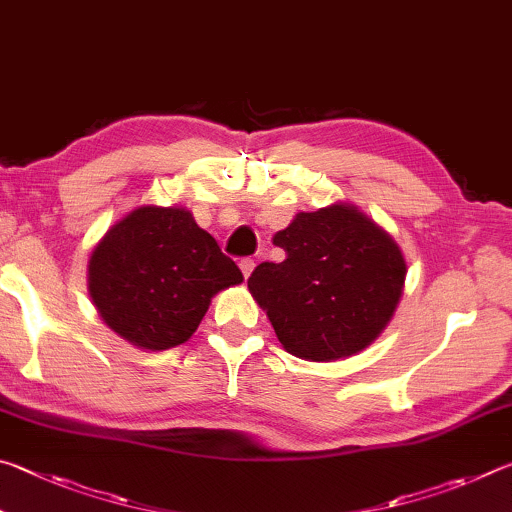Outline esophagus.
I'll return each mask as SVG.
<instances>
[{
  "mask_svg": "<svg viewBox=\"0 0 512 512\" xmlns=\"http://www.w3.org/2000/svg\"><path fill=\"white\" fill-rule=\"evenodd\" d=\"M239 268H241V273H244V277L248 280L250 273H253V268H255V259L244 257V259H241V262H239Z\"/></svg>",
  "mask_w": 512,
  "mask_h": 512,
  "instance_id": "obj_1",
  "label": "esophagus"
}]
</instances>
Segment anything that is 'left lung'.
Wrapping results in <instances>:
<instances>
[{
    "label": "left lung",
    "mask_w": 512,
    "mask_h": 512,
    "mask_svg": "<svg viewBox=\"0 0 512 512\" xmlns=\"http://www.w3.org/2000/svg\"><path fill=\"white\" fill-rule=\"evenodd\" d=\"M273 244L284 262L259 264L248 280L282 348L305 361L359 354L400 305L406 259L388 232L357 205L298 212Z\"/></svg>",
    "instance_id": "obj_1"
}]
</instances>
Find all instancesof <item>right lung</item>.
<instances>
[{
  "label": "right lung",
  "mask_w": 512,
  "mask_h": 512,
  "mask_svg": "<svg viewBox=\"0 0 512 512\" xmlns=\"http://www.w3.org/2000/svg\"><path fill=\"white\" fill-rule=\"evenodd\" d=\"M244 282L185 207L140 205L94 246L88 291L112 332L162 352L192 336L216 293Z\"/></svg>",
  "instance_id": "obj_1"
}]
</instances>
